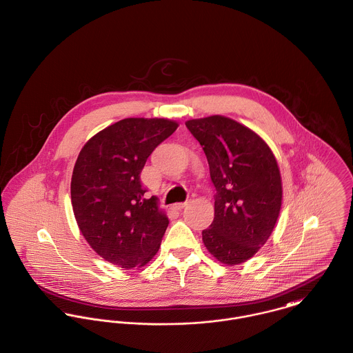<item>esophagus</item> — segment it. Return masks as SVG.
Segmentation results:
<instances>
[{
	"instance_id": "obj_1",
	"label": "esophagus",
	"mask_w": 353,
	"mask_h": 353,
	"mask_svg": "<svg viewBox=\"0 0 353 353\" xmlns=\"http://www.w3.org/2000/svg\"><path fill=\"white\" fill-rule=\"evenodd\" d=\"M186 205H188V202H178V203H175L172 208H174L175 210H182Z\"/></svg>"
}]
</instances>
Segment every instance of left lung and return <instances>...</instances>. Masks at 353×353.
Masks as SVG:
<instances>
[{"mask_svg":"<svg viewBox=\"0 0 353 353\" xmlns=\"http://www.w3.org/2000/svg\"><path fill=\"white\" fill-rule=\"evenodd\" d=\"M216 188L214 220L202 230L208 251L228 265L254 256L265 244L282 206V181L270 147L224 116L189 120Z\"/></svg>","mask_w":353,"mask_h":353,"instance_id":"obj_1","label":"left lung"}]
</instances>
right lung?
<instances>
[{
  "label": "right lung",
  "instance_id": "right-lung-1",
  "mask_svg": "<svg viewBox=\"0 0 353 353\" xmlns=\"http://www.w3.org/2000/svg\"><path fill=\"white\" fill-rule=\"evenodd\" d=\"M178 124L125 119L98 132L81 150L71 176L78 226L97 254L124 270L157 255L168 219L145 194L140 174L154 150Z\"/></svg>",
  "mask_w": 353,
  "mask_h": 353
}]
</instances>
